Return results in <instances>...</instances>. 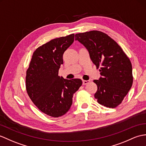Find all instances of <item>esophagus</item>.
Returning <instances> with one entry per match:
<instances>
[{
    "instance_id": "esophagus-1",
    "label": "esophagus",
    "mask_w": 146,
    "mask_h": 146,
    "mask_svg": "<svg viewBox=\"0 0 146 146\" xmlns=\"http://www.w3.org/2000/svg\"><path fill=\"white\" fill-rule=\"evenodd\" d=\"M90 82V80H83V85H86V84H88Z\"/></svg>"
}]
</instances>
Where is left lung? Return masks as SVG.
I'll use <instances>...</instances> for the list:
<instances>
[{"mask_svg": "<svg viewBox=\"0 0 146 146\" xmlns=\"http://www.w3.org/2000/svg\"><path fill=\"white\" fill-rule=\"evenodd\" d=\"M75 40L85 46L101 76L93 81L98 90L94 98L107 108L117 107L130 90L133 82L130 60L121 46L106 33L97 30L80 33Z\"/></svg>", "mask_w": 146, "mask_h": 146, "instance_id": "1", "label": "left lung"}]
</instances>
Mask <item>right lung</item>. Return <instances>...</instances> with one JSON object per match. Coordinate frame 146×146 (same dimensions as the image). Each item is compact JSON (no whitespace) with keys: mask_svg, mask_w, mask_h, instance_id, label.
<instances>
[{"mask_svg":"<svg viewBox=\"0 0 146 146\" xmlns=\"http://www.w3.org/2000/svg\"><path fill=\"white\" fill-rule=\"evenodd\" d=\"M74 34L50 40L33 53L27 70L26 89L30 99L43 113L62 116L70 110L74 93L82 84L80 79L58 76L63 55L74 42Z\"/></svg>","mask_w":146,"mask_h":146,"instance_id":"add662e5","label":"right lung"}]
</instances>
